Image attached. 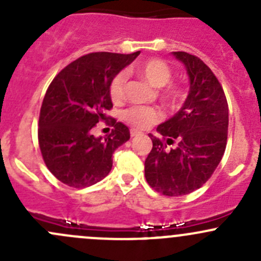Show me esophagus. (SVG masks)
Wrapping results in <instances>:
<instances>
[{
	"label": "esophagus",
	"mask_w": 261,
	"mask_h": 261,
	"mask_svg": "<svg viewBox=\"0 0 261 261\" xmlns=\"http://www.w3.org/2000/svg\"><path fill=\"white\" fill-rule=\"evenodd\" d=\"M140 131H138V130H131L130 131V135H131V138H135V136H138V135H140Z\"/></svg>",
	"instance_id": "1"
}]
</instances>
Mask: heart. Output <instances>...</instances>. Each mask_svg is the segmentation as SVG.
<instances>
[{"instance_id": "b5f03b06", "label": "heart", "mask_w": 261, "mask_h": 261, "mask_svg": "<svg viewBox=\"0 0 261 261\" xmlns=\"http://www.w3.org/2000/svg\"><path fill=\"white\" fill-rule=\"evenodd\" d=\"M136 70L144 80L149 82L151 86L156 87V88H162V87L167 86L172 80V69H170V67L164 60L158 59V58H150V59L144 60L138 65ZM126 80H127L126 73L120 72L112 78L111 83H110V97L116 103L122 101ZM165 98L170 103H179L181 99L184 98V89L179 86L172 84V86L165 89ZM123 118H125L126 122L130 123L135 128L144 130V128L150 127L151 125L156 123L158 121L162 120V114L158 110L152 109V107L136 106L125 111Z\"/></svg>"}]
</instances>
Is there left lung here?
Returning <instances> with one entry per match:
<instances>
[{
	"label": "left lung",
	"instance_id": "8db88e82",
	"mask_svg": "<svg viewBox=\"0 0 261 261\" xmlns=\"http://www.w3.org/2000/svg\"><path fill=\"white\" fill-rule=\"evenodd\" d=\"M173 55L186 67L189 92L179 111L156 127L162 139L149 134L152 149L145 178L159 193L178 197L201 188L220 164L227 143L228 106L220 82L198 57Z\"/></svg>",
	"mask_w": 261,
	"mask_h": 261
}]
</instances>
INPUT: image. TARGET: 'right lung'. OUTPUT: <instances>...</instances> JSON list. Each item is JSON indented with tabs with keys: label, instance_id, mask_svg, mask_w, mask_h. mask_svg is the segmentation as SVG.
I'll list each match as a JSON object with an SVG mask.
<instances>
[{
	"label": "right lung",
	"instance_id": "obj_1",
	"mask_svg": "<svg viewBox=\"0 0 261 261\" xmlns=\"http://www.w3.org/2000/svg\"><path fill=\"white\" fill-rule=\"evenodd\" d=\"M139 54L91 53L68 64L50 83L40 109L39 146L48 169L62 183L84 188L111 172L115 150L130 139L128 127L112 118L114 130L105 139L92 130L112 109V78Z\"/></svg>",
	"mask_w": 261,
	"mask_h": 261
}]
</instances>
